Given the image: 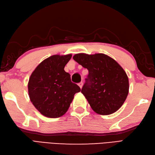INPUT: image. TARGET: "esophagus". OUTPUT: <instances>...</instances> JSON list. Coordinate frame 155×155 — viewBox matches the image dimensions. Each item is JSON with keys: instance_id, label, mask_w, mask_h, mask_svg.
<instances>
[{"instance_id": "1", "label": "esophagus", "mask_w": 155, "mask_h": 155, "mask_svg": "<svg viewBox=\"0 0 155 155\" xmlns=\"http://www.w3.org/2000/svg\"><path fill=\"white\" fill-rule=\"evenodd\" d=\"M78 85L80 86V87L81 89V88H82V87H83V82H80V83H79V84H78Z\"/></svg>"}]
</instances>
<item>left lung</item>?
Returning a JSON list of instances; mask_svg holds the SVG:
<instances>
[{"label": "left lung", "mask_w": 155, "mask_h": 155, "mask_svg": "<svg viewBox=\"0 0 155 155\" xmlns=\"http://www.w3.org/2000/svg\"><path fill=\"white\" fill-rule=\"evenodd\" d=\"M73 58L89 71L81 93L93 110L101 115L118 110L129 93L127 75L119 64L102 53H80Z\"/></svg>", "instance_id": "left-lung-1"}]
</instances>
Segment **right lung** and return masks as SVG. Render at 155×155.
Instances as JSON below:
<instances>
[{"instance_id":"obj_1","label":"right lung","mask_w":155,"mask_h":155,"mask_svg":"<svg viewBox=\"0 0 155 155\" xmlns=\"http://www.w3.org/2000/svg\"><path fill=\"white\" fill-rule=\"evenodd\" d=\"M71 54L53 55L37 66L28 82L30 101L41 114L56 118L68 110L74 95L81 89L64 70Z\"/></svg>"}]
</instances>
